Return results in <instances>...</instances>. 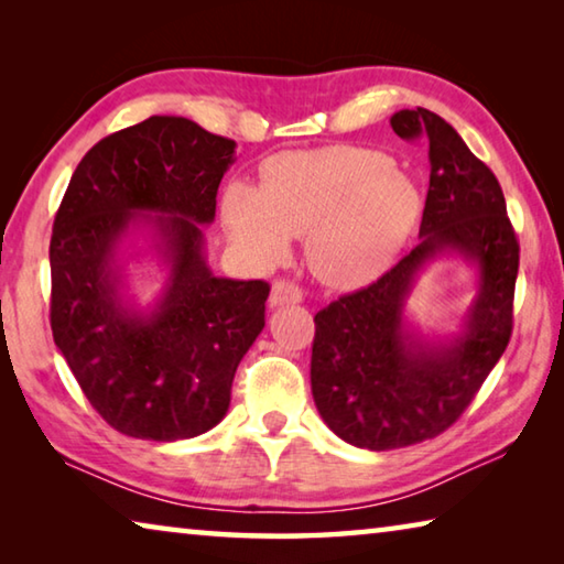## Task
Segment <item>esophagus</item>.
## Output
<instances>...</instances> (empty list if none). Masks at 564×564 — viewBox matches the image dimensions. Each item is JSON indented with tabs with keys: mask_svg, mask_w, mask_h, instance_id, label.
Wrapping results in <instances>:
<instances>
[{
	"mask_svg": "<svg viewBox=\"0 0 564 564\" xmlns=\"http://www.w3.org/2000/svg\"><path fill=\"white\" fill-rule=\"evenodd\" d=\"M303 301V291L291 281H275L271 289V308H279V305H295Z\"/></svg>",
	"mask_w": 564,
	"mask_h": 564,
	"instance_id": "esophagus-1",
	"label": "esophagus"
}]
</instances>
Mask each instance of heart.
<instances>
[{
  "label": "heart",
  "instance_id": "1",
  "mask_svg": "<svg viewBox=\"0 0 564 564\" xmlns=\"http://www.w3.org/2000/svg\"><path fill=\"white\" fill-rule=\"evenodd\" d=\"M423 196L383 151L336 147L281 154L261 188L231 181L221 216L234 243L273 263L305 236V261L323 283L358 289L383 273L413 234Z\"/></svg>",
  "mask_w": 564,
  "mask_h": 564
}]
</instances>
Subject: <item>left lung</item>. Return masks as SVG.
<instances>
[{
	"label": "left lung",
	"mask_w": 564,
	"mask_h": 564,
	"mask_svg": "<svg viewBox=\"0 0 564 564\" xmlns=\"http://www.w3.org/2000/svg\"><path fill=\"white\" fill-rule=\"evenodd\" d=\"M400 139L431 159L420 243L368 289L316 313L311 390L333 433L366 451H395L447 431L512 333L520 246L502 188L451 123L423 107L390 117ZM443 254L476 271V299L451 337H427L406 316L416 275Z\"/></svg>",
	"instance_id": "obj_1"
}]
</instances>
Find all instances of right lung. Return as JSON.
Wrapping results in <instances>:
<instances>
[{
  "label": "right lung",
  "mask_w": 564,
  "mask_h": 564,
  "mask_svg": "<svg viewBox=\"0 0 564 564\" xmlns=\"http://www.w3.org/2000/svg\"><path fill=\"white\" fill-rule=\"evenodd\" d=\"M234 154L236 141L196 121L149 117L87 151L56 212L54 343L94 410L129 437L174 443L221 423L265 326L269 283L221 279L206 261L204 226ZM147 254L167 279L141 306L128 263Z\"/></svg>",
  "instance_id": "obj_1"
}]
</instances>
